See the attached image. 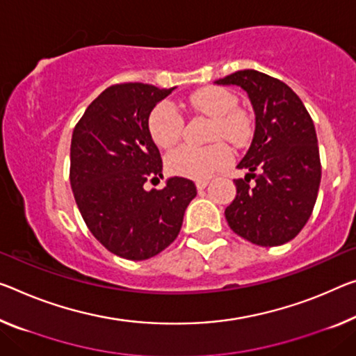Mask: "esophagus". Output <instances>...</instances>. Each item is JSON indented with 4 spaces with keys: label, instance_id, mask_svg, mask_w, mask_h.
Wrapping results in <instances>:
<instances>
[{
    "label": "esophagus",
    "instance_id": "34e87169",
    "mask_svg": "<svg viewBox=\"0 0 356 356\" xmlns=\"http://www.w3.org/2000/svg\"><path fill=\"white\" fill-rule=\"evenodd\" d=\"M209 179H199V181H195V186H197V189L199 191H202V189H205L207 186H209Z\"/></svg>",
    "mask_w": 356,
    "mask_h": 356
}]
</instances>
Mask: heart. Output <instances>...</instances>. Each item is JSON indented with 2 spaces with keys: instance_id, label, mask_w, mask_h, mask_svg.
<instances>
[{
  "instance_id": "obj_1",
  "label": "heart",
  "mask_w": 356,
  "mask_h": 356,
  "mask_svg": "<svg viewBox=\"0 0 356 356\" xmlns=\"http://www.w3.org/2000/svg\"><path fill=\"white\" fill-rule=\"evenodd\" d=\"M194 109L213 119L211 140L226 138L242 146L251 136V122L247 113L237 106V97L222 87H205L191 95ZM183 116L172 103L162 102L152 109L147 119V129L154 143L170 149L181 138ZM232 161V151L226 143L211 146H181L167 157V167L173 175L191 179H207Z\"/></svg>"
}]
</instances>
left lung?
I'll return each mask as SVG.
<instances>
[{"mask_svg":"<svg viewBox=\"0 0 356 356\" xmlns=\"http://www.w3.org/2000/svg\"><path fill=\"white\" fill-rule=\"evenodd\" d=\"M215 84L242 87L254 111L253 140L237 163L248 173L234 181L237 195L224 211L229 227L259 247L286 243L309 221L318 195L314 121L285 83L256 70L235 71Z\"/></svg>","mask_w":356,"mask_h":356,"instance_id":"left-lung-1","label":"left lung"}]
</instances>
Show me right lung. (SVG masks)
<instances>
[{"label": "right lung", "mask_w": 356, "mask_h": 356, "mask_svg": "<svg viewBox=\"0 0 356 356\" xmlns=\"http://www.w3.org/2000/svg\"><path fill=\"white\" fill-rule=\"evenodd\" d=\"M172 89L141 83L103 90L81 118L71 138L70 183L89 231L103 247L125 259H149L181 229L197 195L191 179L172 177L162 189H145L162 178L159 149L147 119Z\"/></svg>", "instance_id": "right-lung-1"}]
</instances>
